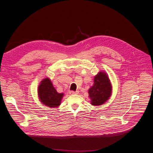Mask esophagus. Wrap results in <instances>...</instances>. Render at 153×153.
Segmentation results:
<instances>
[{
  "mask_svg": "<svg viewBox=\"0 0 153 153\" xmlns=\"http://www.w3.org/2000/svg\"><path fill=\"white\" fill-rule=\"evenodd\" d=\"M78 91H69V94H78Z\"/></svg>",
  "mask_w": 153,
  "mask_h": 153,
  "instance_id": "esophagus-1",
  "label": "esophagus"
}]
</instances>
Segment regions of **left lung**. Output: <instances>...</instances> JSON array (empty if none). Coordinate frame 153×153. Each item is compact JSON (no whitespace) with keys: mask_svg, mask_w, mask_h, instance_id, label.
Listing matches in <instances>:
<instances>
[{"mask_svg":"<svg viewBox=\"0 0 153 153\" xmlns=\"http://www.w3.org/2000/svg\"><path fill=\"white\" fill-rule=\"evenodd\" d=\"M112 93V86L105 73L100 72L94 78V85L89 90L91 104L97 106L103 105Z\"/></svg>","mask_w":153,"mask_h":153,"instance_id":"1","label":"left lung"}]
</instances>
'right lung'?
<instances>
[{
	"instance_id": "obj_1",
	"label": "right lung",
	"mask_w": 153,
	"mask_h": 153,
	"mask_svg": "<svg viewBox=\"0 0 153 153\" xmlns=\"http://www.w3.org/2000/svg\"><path fill=\"white\" fill-rule=\"evenodd\" d=\"M38 96L40 101L49 107H57L61 104L62 93H58L49 78H45L38 87Z\"/></svg>"
}]
</instances>
